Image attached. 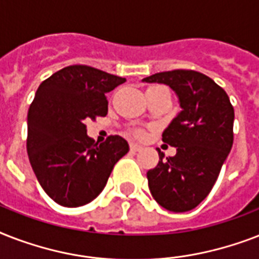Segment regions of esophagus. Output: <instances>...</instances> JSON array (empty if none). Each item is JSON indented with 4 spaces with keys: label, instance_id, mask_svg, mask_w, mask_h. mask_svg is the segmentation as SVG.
<instances>
[{
    "label": "esophagus",
    "instance_id": "obj_1",
    "mask_svg": "<svg viewBox=\"0 0 259 259\" xmlns=\"http://www.w3.org/2000/svg\"><path fill=\"white\" fill-rule=\"evenodd\" d=\"M141 149V145H138V144H130V150H132V152H140Z\"/></svg>",
    "mask_w": 259,
    "mask_h": 259
}]
</instances>
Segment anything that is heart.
<instances>
[{
	"mask_svg": "<svg viewBox=\"0 0 259 259\" xmlns=\"http://www.w3.org/2000/svg\"><path fill=\"white\" fill-rule=\"evenodd\" d=\"M150 89H156V87H150ZM138 134H140V136H142L141 133H138Z\"/></svg>",
	"mask_w": 259,
	"mask_h": 259,
	"instance_id": "1",
	"label": "heart"
}]
</instances>
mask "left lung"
<instances>
[{"mask_svg":"<svg viewBox=\"0 0 259 259\" xmlns=\"http://www.w3.org/2000/svg\"><path fill=\"white\" fill-rule=\"evenodd\" d=\"M175 91L181 111L162 133L176 148L173 157L157 148L160 161L148 170V184L158 204L185 212L204 200L233 146L234 109L229 95L212 79L192 70L158 72L142 79Z\"/></svg>","mask_w":259,"mask_h":259,"instance_id":"8db88e82","label":"left lung"}]
</instances>
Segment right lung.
<instances>
[{
	"instance_id": "right-lung-1",
	"label": "right lung",
	"mask_w": 259,
	"mask_h": 259,
	"mask_svg": "<svg viewBox=\"0 0 259 259\" xmlns=\"http://www.w3.org/2000/svg\"><path fill=\"white\" fill-rule=\"evenodd\" d=\"M125 78L89 66H70L38 86L28 110L26 152L46 193L64 207H80L103 191L115 162L129 152L119 136L98 144L84 121L107 114L106 94Z\"/></svg>"
}]
</instances>
